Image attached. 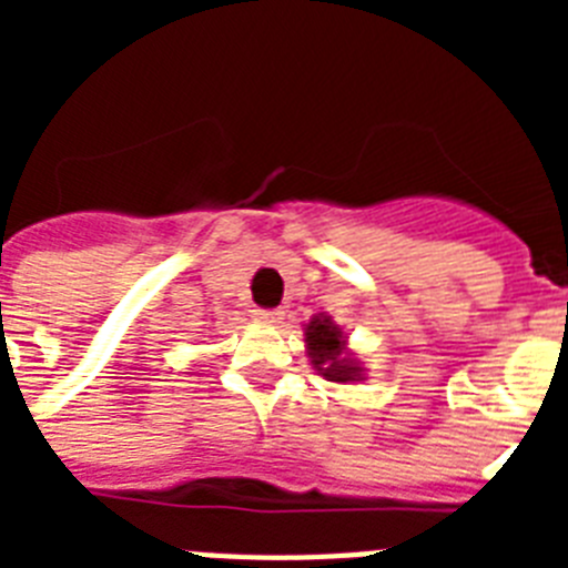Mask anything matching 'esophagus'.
<instances>
[{
  "label": "esophagus",
  "mask_w": 568,
  "mask_h": 568,
  "mask_svg": "<svg viewBox=\"0 0 568 568\" xmlns=\"http://www.w3.org/2000/svg\"><path fill=\"white\" fill-rule=\"evenodd\" d=\"M281 315H284L281 310H253V318L261 324H278Z\"/></svg>",
  "instance_id": "1"
}]
</instances>
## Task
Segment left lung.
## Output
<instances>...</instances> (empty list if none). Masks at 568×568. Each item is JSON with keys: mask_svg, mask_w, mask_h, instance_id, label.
Instances as JSON below:
<instances>
[{"mask_svg": "<svg viewBox=\"0 0 568 568\" xmlns=\"http://www.w3.org/2000/svg\"><path fill=\"white\" fill-rule=\"evenodd\" d=\"M307 335V355L313 366L327 381L346 384V381H364V366L346 353V338L329 315H315L304 327Z\"/></svg>", "mask_w": 568, "mask_h": 568, "instance_id": "8db88e82", "label": "left lung"}]
</instances>
